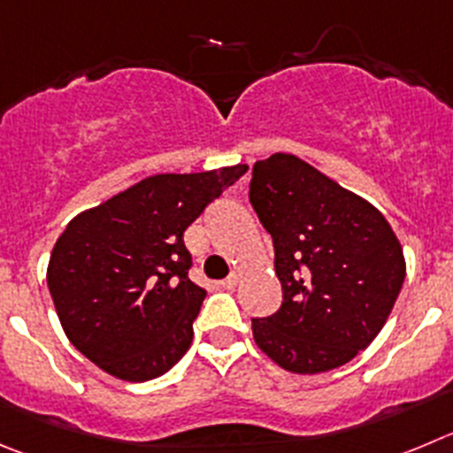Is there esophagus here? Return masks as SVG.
<instances>
[{"mask_svg":"<svg viewBox=\"0 0 453 453\" xmlns=\"http://www.w3.org/2000/svg\"><path fill=\"white\" fill-rule=\"evenodd\" d=\"M236 284H239V274H230V277L223 279L219 286H221V288H226V290H230V288H234Z\"/></svg>","mask_w":453,"mask_h":453,"instance_id":"1","label":"esophagus"}]
</instances>
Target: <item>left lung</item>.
<instances>
[{
	"mask_svg": "<svg viewBox=\"0 0 453 453\" xmlns=\"http://www.w3.org/2000/svg\"><path fill=\"white\" fill-rule=\"evenodd\" d=\"M250 203L274 246L284 302L252 319L257 346L290 373H324L365 350L403 288L404 255L378 207L293 154L252 167Z\"/></svg>",
	"mask_w": 453,
	"mask_h": 453,
	"instance_id": "left-lung-1",
	"label": "left lung"
}]
</instances>
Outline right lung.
Masks as SVG:
<instances>
[{
	"instance_id": "right-lung-1",
	"label": "right lung",
	"mask_w": 453,
	"mask_h": 453,
	"mask_svg": "<svg viewBox=\"0 0 453 453\" xmlns=\"http://www.w3.org/2000/svg\"><path fill=\"white\" fill-rule=\"evenodd\" d=\"M248 165L156 174L71 219L46 284L71 344L109 375L147 382L188 353L205 290L183 232Z\"/></svg>"
}]
</instances>
